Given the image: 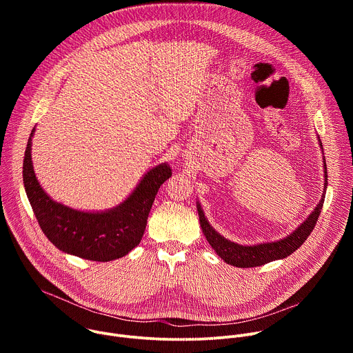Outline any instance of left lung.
Here are the masks:
<instances>
[{
  "label": "left lung",
  "instance_id": "obj_1",
  "mask_svg": "<svg viewBox=\"0 0 353 353\" xmlns=\"http://www.w3.org/2000/svg\"><path fill=\"white\" fill-rule=\"evenodd\" d=\"M320 146L323 148L321 142ZM324 194L320 199V203L314 208V211L309 215V218L301 223L297 229H294L289 236L271 241V243H261V244H254V245H241L234 241H230L221 236L207 221L203 208H201L199 203H196V210H198V216H199V223L201 229H203L204 236L207 237L208 243L211 247L216 251V254L228 264L239 267V268H253V267H260L267 263L275 261L285 259L290 256L292 253L306 241V239L310 236L313 232L317 219L321 214L323 205H324V198H325V190H327V163L324 159Z\"/></svg>",
  "mask_w": 353,
  "mask_h": 353
}]
</instances>
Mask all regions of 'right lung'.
<instances>
[{
  "label": "right lung",
  "mask_w": 353,
  "mask_h": 353,
  "mask_svg": "<svg viewBox=\"0 0 353 353\" xmlns=\"http://www.w3.org/2000/svg\"><path fill=\"white\" fill-rule=\"evenodd\" d=\"M30 132L23 159V184L32 210L46 237L59 250L90 261L108 263L127 256L143 236L161 185L172 176L168 163L150 169L117 207L83 212L56 203L39 184L32 163Z\"/></svg>",
  "instance_id": "right-lung-1"
}]
</instances>
